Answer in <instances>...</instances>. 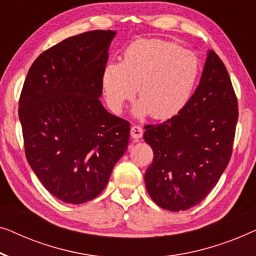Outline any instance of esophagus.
Here are the masks:
<instances>
[{
    "label": "esophagus",
    "instance_id": "obj_1",
    "mask_svg": "<svg viewBox=\"0 0 256 256\" xmlns=\"http://www.w3.org/2000/svg\"><path fill=\"white\" fill-rule=\"evenodd\" d=\"M142 133H144V130L142 126H139V125H133L131 128V136L133 139L142 138Z\"/></svg>",
    "mask_w": 256,
    "mask_h": 256
}]
</instances>
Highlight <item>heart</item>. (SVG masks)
Segmentation results:
<instances>
[{"instance_id":"heart-1","label":"heart","mask_w":256,"mask_h":256,"mask_svg":"<svg viewBox=\"0 0 256 256\" xmlns=\"http://www.w3.org/2000/svg\"><path fill=\"white\" fill-rule=\"evenodd\" d=\"M200 74V62L194 52L162 39H138L124 50L120 64L104 67L102 84L114 112H120L136 89L138 116L168 120L188 104Z\"/></svg>"}]
</instances>
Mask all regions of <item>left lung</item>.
I'll return each mask as SVG.
<instances>
[{"label":"left lung","instance_id":"left-lung-1","mask_svg":"<svg viewBox=\"0 0 256 256\" xmlns=\"http://www.w3.org/2000/svg\"><path fill=\"white\" fill-rule=\"evenodd\" d=\"M238 116L228 72L211 50L184 109L164 123L145 125L144 139L154 153L145 183L154 203L186 211L208 195L231 159Z\"/></svg>","mask_w":256,"mask_h":256}]
</instances>
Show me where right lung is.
Here are the masks:
<instances>
[{
  "instance_id": "right-lung-1",
  "label": "right lung",
  "mask_w": 256,
  "mask_h": 256,
  "mask_svg": "<svg viewBox=\"0 0 256 256\" xmlns=\"http://www.w3.org/2000/svg\"><path fill=\"white\" fill-rule=\"evenodd\" d=\"M114 36L88 31L52 46L32 64L22 89L18 116L28 162L64 203L98 196L128 148L130 123L100 100Z\"/></svg>"
}]
</instances>
